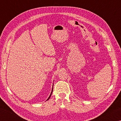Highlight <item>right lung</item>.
<instances>
[{
  "label": "right lung",
  "instance_id": "add662e5",
  "mask_svg": "<svg viewBox=\"0 0 121 121\" xmlns=\"http://www.w3.org/2000/svg\"><path fill=\"white\" fill-rule=\"evenodd\" d=\"M53 87H52V92H51V95H50V96H49V97L48 98V99H47V100H48L49 99H50V97H51V95H52V92H53Z\"/></svg>",
  "mask_w": 121,
  "mask_h": 121
}]
</instances>
